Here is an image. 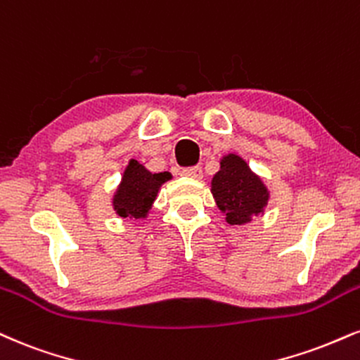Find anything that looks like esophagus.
I'll return each mask as SVG.
<instances>
[{"instance_id":"esophagus-1","label":"esophagus","mask_w":360,"mask_h":360,"mask_svg":"<svg viewBox=\"0 0 360 360\" xmlns=\"http://www.w3.org/2000/svg\"><path fill=\"white\" fill-rule=\"evenodd\" d=\"M183 174L188 176V177H193V179H201V177H202V169L199 167V166L186 167V169H183Z\"/></svg>"}]
</instances>
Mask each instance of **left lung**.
Returning a JSON list of instances; mask_svg holds the SVG:
<instances>
[{"mask_svg":"<svg viewBox=\"0 0 360 360\" xmlns=\"http://www.w3.org/2000/svg\"><path fill=\"white\" fill-rule=\"evenodd\" d=\"M211 193L229 224L250 223L263 213L270 199L266 186L240 155L228 154L211 181Z\"/></svg>","mask_w":360,"mask_h":360,"instance_id":"1","label":"left lung"}]
</instances>
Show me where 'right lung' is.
<instances>
[{"mask_svg":"<svg viewBox=\"0 0 360 360\" xmlns=\"http://www.w3.org/2000/svg\"><path fill=\"white\" fill-rule=\"evenodd\" d=\"M169 179H171L169 172L153 174L136 159H131L124 171L122 181L112 198L114 211L120 218H146L153 207L159 188Z\"/></svg>","mask_w":360,"mask_h":360,"instance_id":"obj_1","label":"right lung"}]
</instances>
